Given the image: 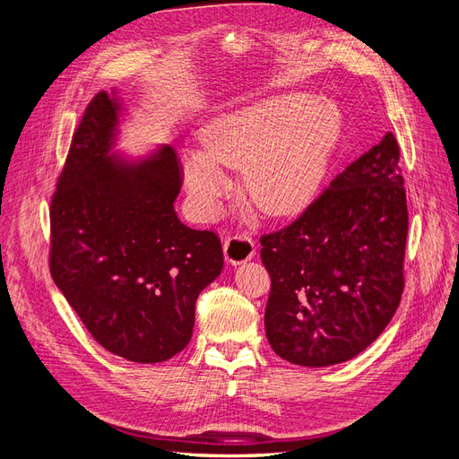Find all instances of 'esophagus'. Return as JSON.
<instances>
[{
    "instance_id": "34e87169",
    "label": "esophagus",
    "mask_w": 459,
    "mask_h": 459,
    "mask_svg": "<svg viewBox=\"0 0 459 459\" xmlns=\"http://www.w3.org/2000/svg\"><path fill=\"white\" fill-rule=\"evenodd\" d=\"M224 255L230 264H243L251 260L256 255L255 241L248 233H238L226 238L224 241Z\"/></svg>"
}]
</instances>
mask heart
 <instances>
[{
  "label": "heart",
  "mask_w": 459,
  "mask_h": 459,
  "mask_svg": "<svg viewBox=\"0 0 459 459\" xmlns=\"http://www.w3.org/2000/svg\"><path fill=\"white\" fill-rule=\"evenodd\" d=\"M339 132L337 108L304 93L221 115L203 130V149L186 152L189 195L211 216L228 187L224 170H243L245 195L258 211L295 214L322 186Z\"/></svg>",
  "instance_id": "1"
}]
</instances>
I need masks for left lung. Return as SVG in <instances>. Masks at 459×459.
<instances>
[{"label": "left lung", "instance_id": "8db88e82", "mask_svg": "<svg viewBox=\"0 0 459 459\" xmlns=\"http://www.w3.org/2000/svg\"><path fill=\"white\" fill-rule=\"evenodd\" d=\"M400 149L388 132L297 220L260 235L272 287L264 325L277 356L324 368L358 356L404 293L408 238Z\"/></svg>", "mask_w": 459, "mask_h": 459}]
</instances>
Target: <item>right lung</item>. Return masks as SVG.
Instances as JSON below:
<instances>
[{
	"instance_id": "right-lung-1",
	"label": "right lung",
	"mask_w": 459,
	"mask_h": 459,
	"mask_svg": "<svg viewBox=\"0 0 459 459\" xmlns=\"http://www.w3.org/2000/svg\"><path fill=\"white\" fill-rule=\"evenodd\" d=\"M118 103L105 91L73 134L49 208V272L90 335L137 364L182 352L201 290L224 268L218 233L178 220L182 164L162 149L113 162Z\"/></svg>"
}]
</instances>
